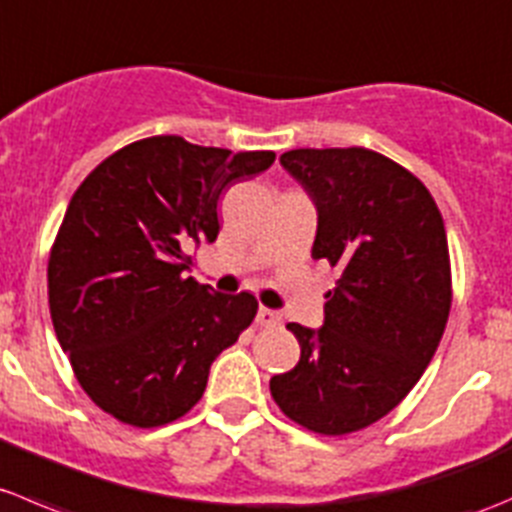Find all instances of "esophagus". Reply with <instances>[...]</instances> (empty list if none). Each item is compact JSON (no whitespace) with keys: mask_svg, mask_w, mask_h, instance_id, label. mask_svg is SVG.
<instances>
[{"mask_svg":"<svg viewBox=\"0 0 512 512\" xmlns=\"http://www.w3.org/2000/svg\"><path fill=\"white\" fill-rule=\"evenodd\" d=\"M258 326L263 328H273V326H281L283 316L278 311H273V308H258V316H256Z\"/></svg>","mask_w":512,"mask_h":512,"instance_id":"esophagus-1","label":"esophagus"}]
</instances>
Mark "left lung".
<instances>
[{
  "label": "left lung",
  "instance_id": "obj_1",
  "mask_svg": "<svg viewBox=\"0 0 512 512\" xmlns=\"http://www.w3.org/2000/svg\"><path fill=\"white\" fill-rule=\"evenodd\" d=\"M281 164L313 199V258L341 268L323 326L288 323L301 358L271 378L276 406L321 435L368 428L411 393L453 301L443 216L421 179L363 146L293 149Z\"/></svg>",
  "mask_w": 512,
  "mask_h": 512
}]
</instances>
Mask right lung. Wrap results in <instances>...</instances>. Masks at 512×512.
I'll use <instances>...</instances> for the list:
<instances>
[{
	"label": "right lung",
	"instance_id": "add662e5",
	"mask_svg": "<svg viewBox=\"0 0 512 512\" xmlns=\"http://www.w3.org/2000/svg\"><path fill=\"white\" fill-rule=\"evenodd\" d=\"M273 159L149 136L74 191L49 254V311L79 386L116 421L156 428L186 416L216 356L254 321L256 298L186 276L184 249L216 241L221 191Z\"/></svg>",
	"mask_w": 512,
	"mask_h": 512
}]
</instances>
